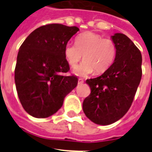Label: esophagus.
Returning <instances> with one entry per match:
<instances>
[{"label":"esophagus","instance_id":"34e87169","mask_svg":"<svg viewBox=\"0 0 152 152\" xmlns=\"http://www.w3.org/2000/svg\"><path fill=\"white\" fill-rule=\"evenodd\" d=\"M84 83V80L81 78L78 79V84H82Z\"/></svg>","mask_w":152,"mask_h":152}]
</instances>
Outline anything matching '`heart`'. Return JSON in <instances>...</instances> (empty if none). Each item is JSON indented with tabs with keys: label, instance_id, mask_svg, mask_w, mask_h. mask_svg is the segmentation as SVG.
<instances>
[{
	"label": "heart",
	"instance_id": "1",
	"mask_svg": "<svg viewBox=\"0 0 152 152\" xmlns=\"http://www.w3.org/2000/svg\"><path fill=\"white\" fill-rule=\"evenodd\" d=\"M64 53L71 67L76 66L83 58L84 61L73 70V73L85 77L94 71L96 75L105 72L115 60L116 46L110 39H103L94 32H85L76 37L75 44H67Z\"/></svg>",
	"mask_w": 152,
	"mask_h": 152
}]
</instances>
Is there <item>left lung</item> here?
<instances>
[{
    "label": "left lung",
    "mask_w": 152,
    "mask_h": 152,
    "mask_svg": "<svg viewBox=\"0 0 152 152\" xmlns=\"http://www.w3.org/2000/svg\"><path fill=\"white\" fill-rule=\"evenodd\" d=\"M116 46L113 63L102 75L86 80L91 94L83 102L86 116L98 125L112 124L121 119L131 107L142 78V58L128 36H111Z\"/></svg>",
    "instance_id": "8db88e82"
}]
</instances>
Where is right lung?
<instances>
[{
	"label": "right lung",
	"instance_id": "1",
	"mask_svg": "<svg viewBox=\"0 0 152 152\" xmlns=\"http://www.w3.org/2000/svg\"><path fill=\"white\" fill-rule=\"evenodd\" d=\"M79 31L77 26L48 24L35 29L19 49L15 84L19 99L27 113L47 118L61 107L64 97L77 84L76 76H64L69 64L64 47Z\"/></svg>",
	"mask_w": 152,
	"mask_h": 152
}]
</instances>
